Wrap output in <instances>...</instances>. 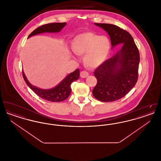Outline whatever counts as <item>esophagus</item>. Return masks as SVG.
Instances as JSON below:
<instances>
[{
  "label": "esophagus",
  "mask_w": 161,
  "mask_h": 161,
  "mask_svg": "<svg viewBox=\"0 0 161 161\" xmlns=\"http://www.w3.org/2000/svg\"><path fill=\"white\" fill-rule=\"evenodd\" d=\"M89 75V73L86 71V70H83L80 72V76L82 78H86Z\"/></svg>",
  "instance_id": "1"
}]
</instances>
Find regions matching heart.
Here are the masks:
<instances>
[{
	"instance_id": "1",
	"label": "heart",
	"mask_w": 161,
	"mask_h": 161,
	"mask_svg": "<svg viewBox=\"0 0 161 161\" xmlns=\"http://www.w3.org/2000/svg\"><path fill=\"white\" fill-rule=\"evenodd\" d=\"M110 49V42L105 36L86 32L77 36L72 43V49L77 54H84L85 64L96 68L104 61Z\"/></svg>"
}]
</instances>
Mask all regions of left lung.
I'll list each match as a JSON object with an SVG mask.
<instances>
[{
  "label": "left lung",
  "mask_w": 161,
  "mask_h": 161,
  "mask_svg": "<svg viewBox=\"0 0 161 161\" xmlns=\"http://www.w3.org/2000/svg\"><path fill=\"white\" fill-rule=\"evenodd\" d=\"M108 34L111 44H123L121 49L95 70L97 83L92 91L93 97L103 102H111L124 97L138 81L140 56L132 36L118 26L95 23Z\"/></svg>",
  "instance_id": "8db88e82"
}]
</instances>
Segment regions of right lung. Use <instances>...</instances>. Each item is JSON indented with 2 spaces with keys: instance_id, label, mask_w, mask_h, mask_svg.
I'll return each mask as SVG.
<instances>
[{
  "instance_id": "add662e5",
  "label": "right lung",
  "mask_w": 161,
  "mask_h": 161,
  "mask_svg": "<svg viewBox=\"0 0 161 161\" xmlns=\"http://www.w3.org/2000/svg\"><path fill=\"white\" fill-rule=\"evenodd\" d=\"M66 23H47L36 28L32 31L28 38L32 36L43 33V32H60L63 28L66 25ZM22 75L23 79L30 88L35 92L39 97L43 100L51 101V102H60L66 100L69 97V95L71 92L70 84L74 81L77 80L80 77V70L78 69L75 70L72 73H70L66 77L60 84L53 89L44 90L37 88L32 85H31L27 80L25 75L22 70Z\"/></svg>"
}]
</instances>
